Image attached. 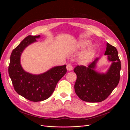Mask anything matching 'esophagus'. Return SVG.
I'll return each instance as SVG.
<instances>
[{"instance_id":"esophagus-1","label":"esophagus","mask_w":130,"mask_h":130,"mask_svg":"<svg viewBox=\"0 0 130 130\" xmlns=\"http://www.w3.org/2000/svg\"><path fill=\"white\" fill-rule=\"evenodd\" d=\"M67 69L68 71H70L73 69V66L72 65V64L69 63L67 66Z\"/></svg>"}]
</instances>
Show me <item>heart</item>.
Instances as JSON below:
<instances>
[{"label": "heart", "mask_w": 130, "mask_h": 130, "mask_svg": "<svg viewBox=\"0 0 130 130\" xmlns=\"http://www.w3.org/2000/svg\"><path fill=\"white\" fill-rule=\"evenodd\" d=\"M89 44V42L87 41H82L79 43V46L81 47H85ZM95 50L93 46H90L82 54L80 57L81 61L83 63H87L92 60L95 55Z\"/></svg>", "instance_id": "b5f03b06"}]
</instances>
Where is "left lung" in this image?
<instances>
[{
  "mask_svg": "<svg viewBox=\"0 0 130 130\" xmlns=\"http://www.w3.org/2000/svg\"><path fill=\"white\" fill-rule=\"evenodd\" d=\"M105 55L112 62L107 73L96 72L94 69L98 61L96 58L87 67L77 66L74 72L77 75L74 85L76 95L82 100L89 103H99L107 99L120 80L121 62L116 47L107 43Z\"/></svg>",
  "mask_w": 130,
  "mask_h": 130,
  "instance_id": "1",
  "label": "left lung"
}]
</instances>
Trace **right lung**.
Segmentation results:
<instances>
[{"label": "right lung", "mask_w": 130, "mask_h": 130, "mask_svg": "<svg viewBox=\"0 0 130 130\" xmlns=\"http://www.w3.org/2000/svg\"><path fill=\"white\" fill-rule=\"evenodd\" d=\"M40 37L29 35L11 53L9 74L14 90L25 99L34 102L45 100L54 92L58 81L67 73L66 65L54 67L40 75L25 72L22 68L20 57L26 47Z\"/></svg>", "instance_id": "add662e5"}]
</instances>
